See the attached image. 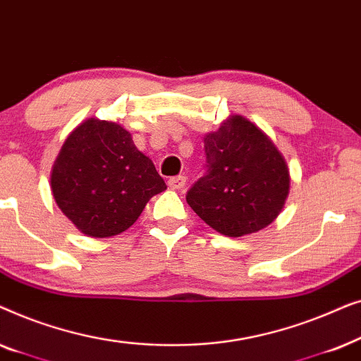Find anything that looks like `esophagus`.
Returning a JSON list of instances; mask_svg holds the SVG:
<instances>
[{"label":"esophagus","instance_id":"34e87169","mask_svg":"<svg viewBox=\"0 0 361 361\" xmlns=\"http://www.w3.org/2000/svg\"><path fill=\"white\" fill-rule=\"evenodd\" d=\"M167 185H169L172 190H179V189H182V187L185 185V176L171 177V179L167 180Z\"/></svg>","mask_w":361,"mask_h":361}]
</instances>
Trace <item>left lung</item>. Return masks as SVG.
<instances>
[{
    "label": "left lung",
    "instance_id": "8db88e82",
    "mask_svg": "<svg viewBox=\"0 0 361 361\" xmlns=\"http://www.w3.org/2000/svg\"><path fill=\"white\" fill-rule=\"evenodd\" d=\"M207 164L187 190V204L228 236L255 233L283 209L289 171L273 141L243 116H230L204 140Z\"/></svg>",
    "mask_w": 361,
    "mask_h": 361
}]
</instances>
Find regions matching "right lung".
Instances as JSON below:
<instances>
[{"mask_svg":"<svg viewBox=\"0 0 361 361\" xmlns=\"http://www.w3.org/2000/svg\"><path fill=\"white\" fill-rule=\"evenodd\" d=\"M51 189L78 230L106 238L130 228L166 182L125 128L90 118L63 142Z\"/></svg>","mask_w":361,"mask_h":361,"instance_id":"obj_1","label":"right lung"}]
</instances>
